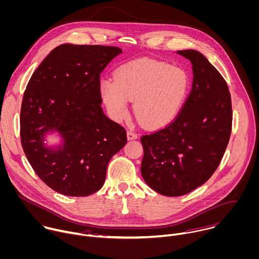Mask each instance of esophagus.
<instances>
[{
  "instance_id": "34e87169",
  "label": "esophagus",
  "mask_w": 259,
  "mask_h": 259,
  "mask_svg": "<svg viewBox=\"0 0 259 259\" xmlns=\"http://www.w3.org/2000/svg\"><path fill=\"white\" fill-rule=\"evenodd\" d=\"M137 136H138V135H137L135 132L131 131V130H129V131L127 132V137H128L129 140H131V139H136Z\"/></svg>"
}]
</instances>
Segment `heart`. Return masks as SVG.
<instances>
[{
  "instance_id": "heart-1",
  "label": "heart",
  "mask_w": 259,
  "mask_h": 259,
  "mask_svg": "<svg viewBox=\"0 0 259 259\" xmlns=\"http://www.w3.org/2000/svg\"><path fill=\"white\" fill-rule=\"evenodd\" d=\"M188 86V76L183 69L155 60L138 59L119 67L115 79L102 80L101 95L115 120L126 117L129 101H134V112L142 124L156 129L176 117Z\"/></svg>"
}]
</instances>
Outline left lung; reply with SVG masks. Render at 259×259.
I'll use <instances>...</instances> for the list:
<instances>
[{"mask_svg":"<svg viewBox=\"0 0 259 259\" xmlns=\"http://www.w3.org/2000/svg\"><path fill=\"white\" fill-rule=\"evenodd\" d=\"M192 63V90L176 118L141 136V174L165 196H181L204 184L218 168L232 132V101L221 73L199 52L177 51Z\"/></svg>","mask_w":259,"mask_h":259,"instance_id":"obj_1","label":"left lung"}]
</instances>
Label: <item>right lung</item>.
I'll use <instances>...</instances> for the list:
<instances>
[{
	"instance_id": "right-lung-1",
	"label": "right lung",
	"mask_w": 259,
	"mask_h": 259,
	"mask_svg": "<svg viewBox=\"0 0 259 259\" xmlns=\"http://www.w3.org/2000/svg\"><path fill=\"white\" fill-rule=\"evenodd\" d=\"M122 50L65 44L54 49L30 77L20 111V138L36 175L67 196H89L102 188L110 159L127 142L123 126L101 104V73ZM56 127L65 138L46 149L43 134Z\"/></svg>"
}]
</instances>
